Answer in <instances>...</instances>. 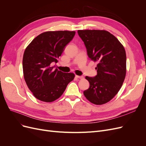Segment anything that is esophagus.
Listing matches in <instances>:
<instances>
[{
	"instance_id": "1",
	"label": "esophagus",
	"mask_w": 146,
	"mask_h": 146,
	"mask_svg": "<svg viewBox=\"0 0 146 146\" xmlns=\"http://www.w3.org/2000/svg\"><path fill=\"white\" fill-rule=\"evenodd\" d=\"M76 78H80V79H83V76H76Z\"/></svg>"
}]
</instances>
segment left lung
<instances>
[{
    "label": "left lung",
    "instance_id": "left-lung-1",
    "mask_svg": "<svg viewBox=\"0 0 146 146\" xmlns=\"http://www.w3.org/2000/svg\"><path fill=\"white\" fill-rule=\"evenodd\" d=\"M89 58L98 62V74L85 78L90 88L83 92L85 98L95 105L108 102L120 90L126 76V53L123 45L108 31L79 30Z\"/></svg>",
    "mask_w": 146,
    "mask_h": 146
}]
</instances>
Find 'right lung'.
Instances as JSON below:
<instances>
[{"label": "right lung", "instance_id": "right-lung-1", "mask_svg": "<svg viewBox=\"0 0 146 146\" xmlns=\"http://www.w3.org/2000/svg\"><path fill=\"white\" fill-rule=\"evenodd\" d=\"M75 31H49L33 39L24 53V77L29 89L37 99L52 102L63 94L74 73H64L54 69L53 63L63 52L72 40Z\"/></svg>", "mask_w": 146, "mask_h": 146}]
</instances>
